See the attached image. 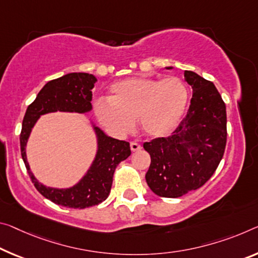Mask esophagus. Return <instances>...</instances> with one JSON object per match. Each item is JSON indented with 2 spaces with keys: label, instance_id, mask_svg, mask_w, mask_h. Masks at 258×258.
I'll use <instances>...</instances> for the list:
<instances>
[{
  "label": "esophagus",
  "instance_id": "1",
  "mask_svg": "<svg viewBox=\"0 0 258 258\" xmlns=\"http://www.w3.org/2000/svg\"><path fill=\"white\" fill-rule=\"evenodd\" d=\"M141 145H139L138 142H131V150L132 151H139L141 150Z\"/></svg>",
  "mask_w": 258,
  "mask_h": 258
}]
</instances>
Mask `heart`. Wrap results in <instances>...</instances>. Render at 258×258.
<instances>
[{
    "label": "heart",
    "instance_id": "heart-1",
    "mask_svg": "<svg viewBox=\"0 0 258 258\" xmlns=\"http://www.w3.org/2000/svg\"><path fill=\"white\" fill-rule=\"evenodd\" d=\"M187 86L177 77L161 81L146 77L126 78L109 88V101L94 104L97 119L116 134H126L137 119L149 137H165L177 127L188 103Z\"/></svg>",
    "mask_w": 258,
    "mask_h": 258
}]
</instances>
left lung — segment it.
I'll return each instance as SVG.
<instances>
[{
  "instance_id": "1",
  "label": "left lung",
  "mask_w": 258,
  "mask_h": 258,
  "mask_svg": "<svg viewBox=\"0 0 258 258\" xmlns=\"http://www.w3.org/2000/svg\"><path fill=\"white\" fill-rule=\"evenodd\" d=\"M183 76L193 88L186 117L171 136L144 144L150 155L146 181L162 198H180L202 187L217 170L226 147V105L217 88L195 72Z\"/></svg>"
}]
</instances>
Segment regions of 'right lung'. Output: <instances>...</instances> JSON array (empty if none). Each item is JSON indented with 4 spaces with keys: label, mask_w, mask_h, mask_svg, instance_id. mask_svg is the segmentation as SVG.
<instances>
[{
    "label": "right lung",
    "mask_w": 258,
    "mask_h": 258,
    "mask_svg": "<svg viewBox=\"0 0 258 258\" xmlns=\"http://www.w3.org/2000/svg\"><path fill=\"white\" fill-rule=\"evenodd\" d=\"M96 78L88 73H69L49 81L28 105L20 132V151L32 182L41 195L58 206L85 209L97 206L110 194L117 165L131 155L130 142L110 138L99 127H94L99 142L95 161L79 183L68 189L43 186L34 178L28 166L25 147L31 130L41 114L55 111L87 112L92 109V89Z\"/></svg>",
    "instance_id": "1"
}]
</instances>
